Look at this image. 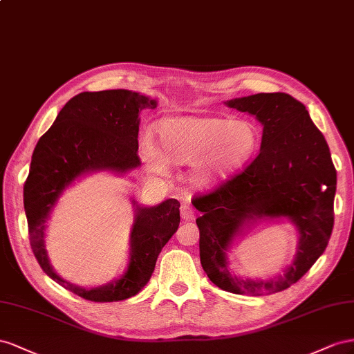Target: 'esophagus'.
<instances>
[{
    "mask_svg": "<svg viewBox=\"0 0 354 354\" xmlns=\"http://www.w3.org/2000/svg\"><path fill=\"white\" fill-rule=\"evenodd\" d=\"M180 216H183L184 221H193L196 218V214L189 206H183V209H180Z\"/></svg>",
    "mask_w": 354,
    "mask_h": 354,
    "instance_id": "esophagus-1",
    "label": "esophagus"
}]
</instances>
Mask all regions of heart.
<instances>
[{
  "mask_svg": "<svg viewBox=\"0 0 354 354\" xmlns=\"http://www.w3.org/2000/svg\"><path fill=\"white\" fill-rule=\"evenodd\" d=\"M157 147L149 139L140 142L145 167L166 175L169 165H191V180L210 187L225 179L254 156L259 142L258 129L248 120L218 117H170L156 126Z\"/></svg>",
  "mask_w": 354,
  "mask_h": 354,
  "instance_id": "1",
  "label": "heart"
}]
</instances>
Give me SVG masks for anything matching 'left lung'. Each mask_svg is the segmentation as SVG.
I'll return each instance as SVG.
<instances>
[{"mask_svg":"<svg viewBox=\"0 0 354 354\" xmlns=\"http://www.w3.org/2000/svg\"><path fill=\"white\" fill-rule=\"evenodd\" d=\"M264 126L259 154L245 170L210 193L194 196L201 212L200 262L212 283L231 294L268 295L306 274L325 252L334 227L337 170L325 136L304 104L286 93H258L225 102ZM288 217L300 231L295 262L283 277L239 279L227 271L225 252L249 221Z\"/></svg>","mask_w":354,"mask_h":354,"instance_id":"obj_1","label":"left lung"}]
</instances>
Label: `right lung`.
<instances>
[{
    "instance_id": "right-lung-1",
    "label": "right lung",
    "mask_w": 354,
    "mask_h": 354,
    "mask_svg": "<svg viewBox=\"0 0 354 354\" xmlns=\"http://www.w3.org/2000/svg\"><path fill=\"white\" fill-rule=\"evenodd\" d=\"M156 106V99L130 90L83 92L68 100L34 149L24 185L29 243L50 279L87 301L127 299L148 283L161 249L179 227V201L169 198L154 207L136 206L126 272L113 283L92 289L69 283L50 266L44 245L47 218L62 191L83 174L96 170L124 174L140 165L139 113Z\"/></svg>"
}]
</instances>
